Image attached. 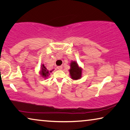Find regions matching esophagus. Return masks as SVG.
<instances>
[{"label":"esophagus","mask_w":130,"mask_h":130,"mask_svg":"<svg viewBox=\"0 0 130 130\" xmlns=\"http://www.w3.org/2000/svg\"><path fill=\"white\" fill-rule=\"evenodd\" d=\"M57 68L58 70H61V69H62V66H58V67H57Z\"/></svg>","instance_id":"34e87169"}]
</instances>
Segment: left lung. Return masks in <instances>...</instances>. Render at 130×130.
<instances>
[{
    "label": "left lung",
    "instance_id": "obj_1",
    "mask_svg": "<svg viewBox=\"0 0 130 130\" xmlns=\"http://www.w3.org/2000/svg\"><path fill=\"white\" fill-rule=\"evenodd\" d=\"M70 64L69 73L71 78L74 80L81 78L82 77V68L79 67L76 61H72Z\"/></svg>",
    "mask_w": 130,
    "mask_h": 130
}]
</instances>
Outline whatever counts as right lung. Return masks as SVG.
<instances>
[{"label":"right lung","mask_w":130,"mask_h":130,"mask_svg":"<svg viewBox=\"0 0 130 130\" xmlns=\"http://www.w3.org/2000/svg\"><path fill=\"white\" fill-rule=\"evenodd\" d=\"M52 71H49V70L47 69V68H46L45 65L44 64H42L41 67V69L40 71H39V74H41V76L42 77L44 78H47V77H49L50 75V73H51Z\"/></svg>","instance_id":"obj_1"}]
</instances>
